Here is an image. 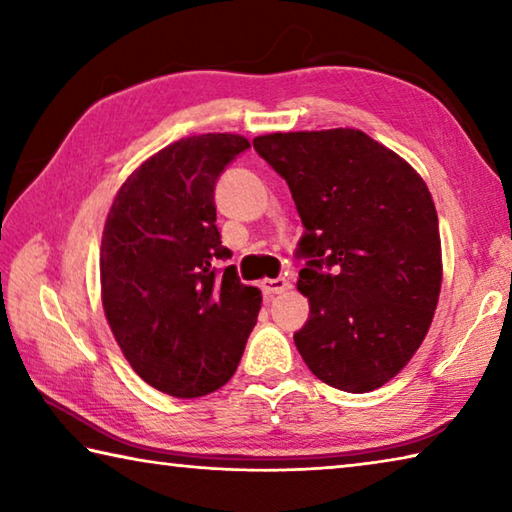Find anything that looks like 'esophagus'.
Masks as SVG:
<instances>
[{"instance_id":"34e87169","label":"esophagus","mask_w":512,"mask_h":512,"mask_svg":"<svg viewBox=\"0 0 512 512\" xmlns=\"http://www.w3.org/2000/svg\"><path fill=\"white\" fill-rule=\"evenodd\" d=\"M289 289H291V282L287 280V277H275V280H264L262 282V291H264V296H268V298H273V296H277V293H284Z\"/></svg>"}]
</instances>
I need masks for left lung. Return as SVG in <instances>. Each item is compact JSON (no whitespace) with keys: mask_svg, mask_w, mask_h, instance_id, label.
Returning <instances> with one entry per match:
<instances>
[{"mask_svg":"<svg viewBox=\"0 0 512 512\" xmlns=\"http://www.w3.org/2000/svg\"><path fill=\"white\" fill-rule=\"evenodd\" d=\"M253 146L287 180L305 225L300 357L339 391H375L418 352L438 305L443 255L427 183L357 128L259 135Z\"/></svg>","mask_w":512,"mask_h":512,"instance_id":"1","label":"left lung"}]
</instances>
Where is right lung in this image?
<instances>
[{"label":"right lung","mask_w":512,"mask_h":512,"mask_svg":"<svg viewBox=\"0 0 512 512\" xmlns=\"http://www.w3.org/2000/svg\"><path fill=\"white\" fill-rule=\"evenodd\" d=\"M250 142L232 133L178 140L142 162L112 201L101 239V302L124 357L146 384L203 397L239 366L262 291L216 228L214 185Z\"/></svg>","instance_id":"1"}]
</instances>
